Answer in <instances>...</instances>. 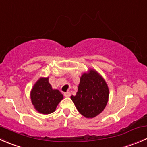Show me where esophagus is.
I'll list each match as a JSON object with an SVG mask.
<instances>
[{"mask_svg": "<svg viewBox=\"0 0 147 147\" xmlns=\"http://www.w3.org/2000/svg\"><path fill=\"white\" fill-rule=\"evenodd\" d=\"M64 95H65L66 98H69V97H70V95H71V92H66L64 93Z\"/></svg>", "mask_w": 147, "mask_h": 147, "instance_id": "esophagus-1", "label": "esophagus"}]
</instances>
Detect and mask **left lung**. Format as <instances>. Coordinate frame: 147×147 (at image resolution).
Returning a JSON list of instances; mask_svg holds the SVG:
<instances>
[{"mask_svg":"<svg viewBox=\"0 0 147 147\" xmlns=\"http://www.w3.org/2000/svg\"><path fill=\"white\" fill-rule=\"evenodd\" d=\"M109 96L106 82L95 69L82 74L76 95L71 99L80 114L86 118L95 117L104 110Z\"/></svg>","mask_w":147,"mask_h":147,"instance_id":"8db88e82","label":"left lung"}]
</instances>
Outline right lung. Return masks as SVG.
<instances>
[{
	"mask_svg": "<svg viewBox=\"0 0 147 147\" xmlns=\"http://www.w3.org/2000/svg\"><path fill=\"white\" fill-rule=\"evenodd\" d=\"M62 99V94L58 90L52 89L49 78H40L31 89V102L34 108L42 114L53 113Z\"/></svg>",
	"mask_w": 147,
	"mask_h": 147,
	"instance_id": "add662e5",
	"label": "right lung"
}]
</instances>
